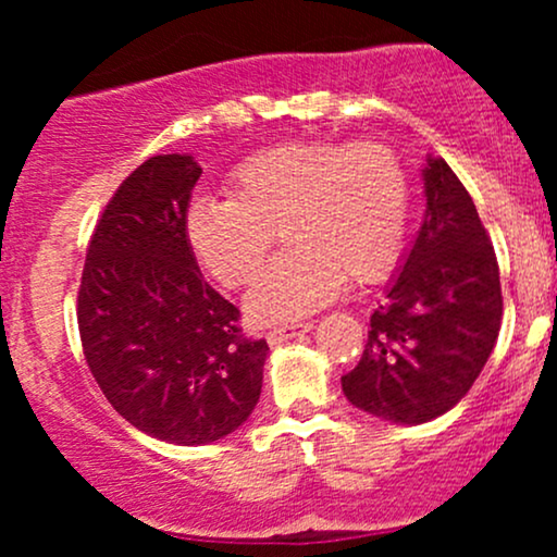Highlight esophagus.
Returning a JSON list of instances; mask_svg holds the SVG:
<instances>
[{
  "label": "esophagus",
  "mask_w": 557,
  "mask_h": 557,
  "mask_svg": "<svg viewBox=\"0 0 557 557\" xmlns=\"http://www.w3.org/2000/svg\"><path fill=\"white\" fill-rule=\"evenodd\" d=\"M314 330V322H298V324H283V327H274L267 332V341L270 343H285L290 337L300 335V332H309Z\"/></svg>",
  "instance_id": "1"
}]
</instances>
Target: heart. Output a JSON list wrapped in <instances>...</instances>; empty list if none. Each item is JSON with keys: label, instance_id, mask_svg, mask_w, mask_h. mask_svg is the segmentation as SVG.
Here are the masks:
<instances>
[{"label": "heart", "instance_id": "heart-1", "mask_svg": "<svg viewBox=\"0 0 557 557\" xmlns=\"http://www.w3.org/2000/svg\"><path fill=\"white\" fill-rule=\"evenodd\" d=\"M408 220L411 185L389 146L287 140L243 159L227 198H196L185 238L216 283L246 287L280 233L290 251L246 298L253 322L274 324L322 309L348 280L382 283L403 257Z\"/></svg>", "mask_w": 557, "mask_h": 557}]
</instances>
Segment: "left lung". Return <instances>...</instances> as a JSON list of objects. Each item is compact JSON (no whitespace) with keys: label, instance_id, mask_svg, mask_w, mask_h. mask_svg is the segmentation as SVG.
Returning a JSON list of instances; mask_svg holds the SVG:
<instances>
[{"label":"left lung","instance_id":"1","mask_svg":"<svg viewBox=\"0 0 557 557\" xmlns=\"http://www.w3.org/2000/svg\"><path fill=\"white\" fill-rule=\"evenodd\" d=\"M426 212L385 300L345 398L361 411L424 424L469 393L495 348L503 319L500 270L469 190L445 159L426 162Z\"/></svg>","mask_w":557,"mask_h":557}]
</instances>
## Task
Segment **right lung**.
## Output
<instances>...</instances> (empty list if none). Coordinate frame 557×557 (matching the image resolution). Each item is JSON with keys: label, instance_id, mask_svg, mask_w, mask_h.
I'll return each instance as SVG.
<instances>
[{"label": "right lung", "instance_id": "add662e5", "mask_svg": "<svg viewBox=\"0 0 557 557\" xmlns=\"http://www.w3.org/2000/svg\"><path fill=\"white\" fill-rule=\"evenodd\" d=\"M201 168L159 154L120 183L96 222L78 287L88 369L114 411L149 437L207 445L259 403L267 341L198 270L185 214Z\"/></svg>", "mask_w": 557, "mask_h": 557}]
</instances>
